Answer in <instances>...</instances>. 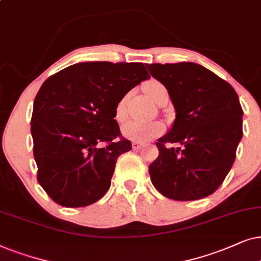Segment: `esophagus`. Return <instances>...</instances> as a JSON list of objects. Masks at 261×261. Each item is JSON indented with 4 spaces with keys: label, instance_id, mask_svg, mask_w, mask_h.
<instances>
[{
    "label": "esophagus",
    "instance_id": "1",
    "mask_svg": "<svg viewBox=\"0 0 261 261\" xmlns=\"http://www.w3.org/2000/svg\"><path fill=\"white\" fill-rule=\"evenodd\" d=\"M142 147H143V143H141V142H133L134 150H138V149H141Z\"/></svg>",
    "mask_w": 261,
    "mask_h": 261
}]
</instances>
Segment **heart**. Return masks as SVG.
<instances>
[{"instance_id": "heart-1", "label": "heart", "mask_w": 261, "mask_h": 261, "mask_svg": "<svg viewBox=\"0 0 261 261\" xmlns=\"http://www.w3.org/2000/svg\"><path fill=\"white\" fill-rule=\"evenodd\" d=\"M144 92L150 98L152 101L158 103V101L161 98L162 94L167 93L166 87L155 80L149 81L147 85L144 86ZM127 100L128 94H125L118 100L116 103V109H114V118L117 121H123L127 116ZM165 133V125L161 121H137V120H130L125 123L121 127V134L127 140L135 141V142H142L148 141L151 138L158 137L160 135Z\"/></svg>"}]
</instances>
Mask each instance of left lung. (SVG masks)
Here are the masks:
<instances>
[{
  "mask_svg": "<svg viewBox=\"0 0 261 261\" xmlns=\"http://www.w3.org/2000/svg\"><path fill=\"white\" fill-rule=\"evenodd\" d=\"M147 67L168 90L176 112L169 133L156 142L159 156L149 166L152 185L179 201L210 196L230 171L242 138L239 96L227 81L199 64Z\"/></svg>",
  "mask_w": 261,
  "mask_h": 261,
  "instance_id": "1",
  "label": "left lung"
}]
</instances>
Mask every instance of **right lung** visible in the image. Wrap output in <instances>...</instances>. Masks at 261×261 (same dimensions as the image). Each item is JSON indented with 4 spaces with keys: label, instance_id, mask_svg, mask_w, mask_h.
<instances>
[{
    "label": "right lung",
    "instance_id": "1",
    "mask_svg": "<svg viewBox=\"0 0 261 261\" xmlns=\"http://www.w3.org/2000/svg\"><path fill=\"white\" fill-rule=\"evenodd\" d=\"M149 77L143 63L85 62L43 83L31 133L38 182L55 203L82 207L105 196L117 159L131 150L114 119L116 103Z\"/></svg>",
    "mask_w": 261,
    "mask_h": 261
}]
</instances>
